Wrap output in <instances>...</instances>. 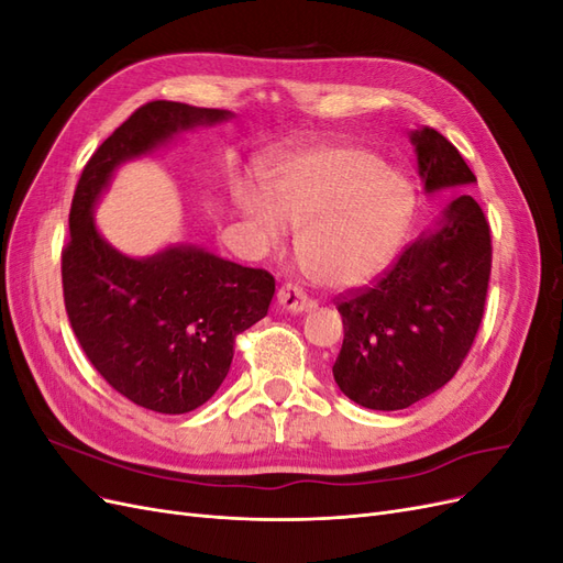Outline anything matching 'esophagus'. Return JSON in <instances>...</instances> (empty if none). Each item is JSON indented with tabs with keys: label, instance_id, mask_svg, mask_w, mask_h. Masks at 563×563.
I'll list each match as a JSON object with an SVG mask.
<instances>
[{
	"label": "esophagus",
	"instance_id": "34e87169",
	"mask_svg": "<svg viewBox=\"0 0 563 563\" xmlns=\"http://www.w3.org/2000/svg\"><path fill=\"white\" fill-rule=\"evenodd\" d=\"M277 302H279L282 310L294 312V314L308 312L312 308V300L305 296L298 286H291V284H284L279 288V291H277Z\"/></svg>",
	"mask_w": 563,
	"mask_h": 563
}]
</instances>
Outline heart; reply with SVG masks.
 Segmentation results:
<instances>
[{"instance_id": "heart-1", "label": "heart", "mask_w": 563, "mask_h": 563, "mask_svg": "<svg viewBox=\"0 0 563 563\" xmlns=\"http://www.w3.org/2000/svg\"><path fill=\"white\" fill-rule=\"evenodd\" d=\"M265 192L236 187L234 201L267 244L286 225L298 230V255L329 288H362L395 263L416 218V190L376 152L319 145L277 157L263 172Z\"/></svg>"}]
</instances>
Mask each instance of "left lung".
Segmentation results:
<instances>
[{
	"instance_id": "left-lung-1",
	"label": "left lung",
	"mask_w": 563,
	"mask_h": 563,
	"mask_svg": "<svg viewBox=\"0 0 563 563\" xmlns=\"http://www.w3.org/2000/svg\"><path fill=\"white\" fill-rule=\"evenodd\" d=\"M408 139L424 192H460L376 286L338 305L345 338L333 378L373 411L408 408L455 376L479 331L490 277V230L465 190L476 183L470 166L430 126Z\"/></svg>"
}]
</instances>
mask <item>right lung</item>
<instances>
[{
	"instance_id": "add662e5",
	"label": "right lung",
	"mask_w": 563,
	"mask_h": 563,
	"mask_svg": "<svg viewBox=\"0 0 563 563\" xmlns=\"http://www.w3.org/2000/svg\"><path fill=\"white\" fill-rule=\"evenodd\" d=\"M230 110L152 100L84 166L63 251V296L93 368L119 395L157 413L195 411L223 385L234 338L267 314L275 277L192 244L133 258L100 234L93 211L117 168Z\"/></svg>"
}]
</instances>
